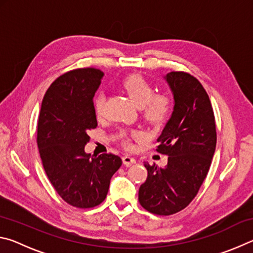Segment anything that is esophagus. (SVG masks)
Here are the masks:
<instances>
[{"label": "esophagus", "instance_id": "obj_1", "mask_svg": "<svg viewBox=\"0 0 253 253\" xmlns=\"http://www.w3.org/2000/svg\"><path fill=\"white\" fill-rule=\"evenodd\" d=\"M123 163L124 164H125L126 166H130V165H132V164H135L136 163V160L134 157H131V156H129V155H125L123 157Z\"/></svg>", "mask_w": 253, "mask_h": 253}]
</instances>
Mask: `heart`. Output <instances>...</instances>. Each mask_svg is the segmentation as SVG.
<instances>
[{"mask_svg": "<svg viewBox=\"0 0 253 253\" xmlns=\"http://www.w3.org/2000/svg\"><path fill=\"white\" fill-rule=\"evenodd\" d=\"M123 90L130 98L137 107L142 108L143 117L149 125H160L168 119L172 109V99L165 92L154 93L153 84L139 75H130L122 81ZM106 97L104 93L97 95L93 99V110L97 117L104 114ZM134 137H139V134H134ZM125 145L130 147V143L125 139Z\"/></svg>", "mask_w": 253, "mask_h": 253, "instance_id": "b5f03b06", "label": "heart"}]
</instances>
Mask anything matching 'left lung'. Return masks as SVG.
Wrapping results in <instances>:
<instances>
[{"mask_svg": "<svg viewBox=\"0 0 253 253\" xmlns=\"http://www.w3.org/2000/svg\"><path fill=\"white\" fill-rule=\"evenodd\" d=\"M174 97L172 116L157 138L156 151L169 156L165 168L145 163L147 178L138 200L148 212L170 215L192 202L207 177L216 146L213 108L195 77L183 71L166 75Z\"/></svg>", "mask_w": 253, "mask_h": 253, "instance_id": "obj_1", "label": "left lung"}]
</instances>
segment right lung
Returning a JSON list of instances; mask_svg holds the SVG:
<instances>
[{
  "label": "right lung",
  "instance_id": "1",
  "mask_svg": "<svg viewBox=\"0 0 253 253\" xmlns=\"http://www.w3.org/2000/svg\"><path fill=\"white\" fill-rule=\"evenodd\" d=\"M104 72L95 68L68 71L46 90L38 121L37 143L46 176L68 204L95 208L106 199L110 179L122 166L114 154L84 152L97 127L93 96Z\"/></svg>",
  "mask_w": 253,
  "mask_h": 253
}]
</instances>
